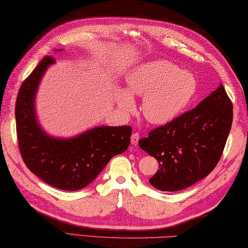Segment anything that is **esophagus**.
Segmentation results:
<instances>
[{
  "label": "esophagus",
  "mask_w": 248,
  "mask_h": 248,
  "mask_svg": "<svg viewBox=\"0 0 248 248\" xmlns=\"http://www.w3.org/2000/svg\"><path fill=\"white\" fill-rule=\"evenodd\" d=\"M139 140H140V134L133 133L132 136H131V144H132L133 146H136L139 143Z\"/></svg>",
  "instance_id": "esophagus-1"
}]
</instances>
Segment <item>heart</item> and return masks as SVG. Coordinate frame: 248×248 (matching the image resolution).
Returning a JSON list of instances; mask_svg holds the SVG:
<instances>
[{"mask_svg": "<svg viewBox=\"0 0 248 248\" xmlns=\"http://www.w3.org/2000/svg\"><path fill=\"white\" fill-rule=\"evenodd\" d=\"M128 86L132 93L144 97L143 114L149 123L155 124H166L177 117L196 92V81L191 73L167 61L140 66L130 73ZM129 92L119 89L117 93L118 104L125 112H132L135 108Z\"/></svg>", "mask_w": 248, "mask_h": 248, "instance_id": "obj_1", "label": "heart"}]
</instances>
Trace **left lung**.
<instances>
[{
  "instance_id": "obj_1",
  "label": "left lung",
  "mask_w": 248,
  "mask_h": 248,
  "mask_svg": "<svg viewBox=\"0 0 248 248\" xmlns=\"http://www.w3.org/2000/svg\"><path fill=\"white\" fill-rule=\"evenodd\" d=\"M232 109L220 84L196 108L141 139L140 148L159 162V170L149 179L151 186L176 192L207 177L223 155L232 124Z\"/></svg>"
}]
</instances>
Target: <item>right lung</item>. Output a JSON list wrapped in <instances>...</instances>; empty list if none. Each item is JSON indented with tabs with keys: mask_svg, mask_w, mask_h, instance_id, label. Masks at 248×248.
Wrapping results in <instances>:
<instances>
[{
	"mask_svg": "<svg viewBox=\"0 0 248 248\" xmlns=\"http://www.w3.org/2000/svg\"><path fill=\"white\" fill-rule=\"evenodd\" d=\"M54 62L52 56L44 57L20 87L16 102L18 145L25 165L41 180L64 191H78L92 183L114 155L128 149L132 128L102 125L67 140L46 134L36 118L35 94Z\"/></svg>",
	"mask_w": 248,
	"mask_h": 248,
	"instance_id": "right-lung-1",
	"label": "right lung"
}]
</instances>
